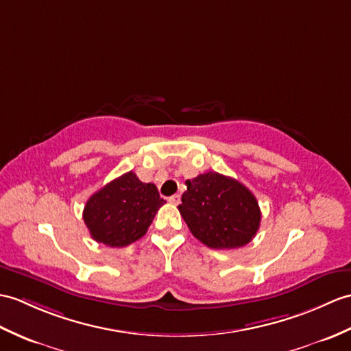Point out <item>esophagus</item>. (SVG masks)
Segmentation results:
<instances>
[{"instance_id":"34e87169","label":"esophagus","mask_w":351,"mask_h":351,"mask_svg":"<svg viewBox=\"0 0 351 351\" xmlns=\"http://www.w3.org/2000/svg\"><path fill=\"white\" fill-rule=\"evenodd\" d=\"M169 202L172 203V205H178V203L181 202V195H179V194H173V195H170V197H169Z\"/></svg>"}]
</instances>
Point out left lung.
<instances>
[{"label":"left lung","mask_w":351,"mask_h":351,"mask_svg":"<svg viewBox=\"0 0 351 351\" xmlns=\"http://www.w3.org/2000/svg\"><path fill=\"white\" fill-rule=\"evenodd\" d=\"M178 206L195 239L215 250H233L254 238L262 213L245 185L230 176L206 172L189 179Z\"/></svg>","instance_id":"left-lung-1"}]
</instances>
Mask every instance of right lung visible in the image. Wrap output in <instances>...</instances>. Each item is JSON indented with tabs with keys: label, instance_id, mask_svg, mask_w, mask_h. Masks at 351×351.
Wrapping results in <instances>:
<instances>
[{
	"label": "right lung",
	"instance_id": "obj_1",
	"mask_svg": "<svg viewBox=\"0 0 351 351\" xmlns=\"http://www.w3.org/2000/svg\"><path fill=\"white\" fill-rule=\"evenodd\" d=\"M165 203L156 185L127 172L88 199L84 221L94 241L122 248L142 238Z\"/></svg>",
	"mask_w": 351,
	"mask_h": 351
}]
</instances>
